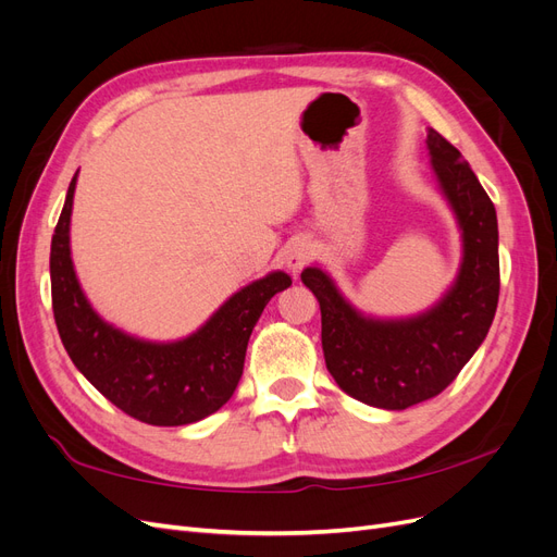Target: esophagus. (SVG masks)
<instances>
[{
  "label": "esophagus",
  "mask_w": 557,
  "mask_h": 557,
  "mask_svg": "<svg viewBox=\"0 0 557 557\" xmlns=\"http://www.w3.org/2000/svg\"><path fill=\"white\" fill-rule=\"evenodd\" d=\"M311 256H313V250H311L309 242H295V244H290L288 248H285L283 260H285V267H288L290 272L297 274L299 269L311 260Z\"/></svg>",
  "instance_id": "1"
}]
</instances>
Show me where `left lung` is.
<instances>
[{"instance_id": "1", "label": "left lung", "mask_w": 557, "mask_h": 557, "mask_svg": "<svg viewBox=\"0 0 557 557\" xmlns=\"http://www.w3.org/2000/svg\"><path fill=\"white\" fill-rule=\"evenodd\" d=\"M432 170L462 230V264L450 290L413 318L376 320L352 309L332 278L307 267L315 295L327 372L369 407L401 411L440 395L474 356L499 299L497 213L476 174L440 132H428Z\"/></svg>"}]
</instances>
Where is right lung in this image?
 <instances>
[{"label": "right lung", "instance_id": "1", "mask_svg": "<svg viewBox=\"0 0 557 557\" xmlns=\"http://www.w3.org/2000/svg\"><path fill=\"white\" fill-rule=\"evenodd\" d=\"M74 188L76 176L50 244V293L64 350L99 393L141 423L174 428L215 413L237 391L250 332L267 301L293 278L272 272L246 285L181 342L137 339L104 323L81 290L70 250Z\"/></svg>", "mask_w": 557, "mask_h": 557}]
</instances>
